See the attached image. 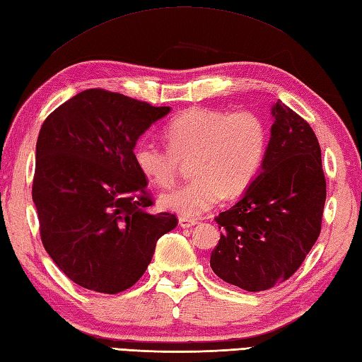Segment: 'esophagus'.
Instances as JSON below:
<instances>
[{"label": "esophagus", "instance_id": "34e87169", "mask_svg": "<svg viewBox=\"0 0 362 362\" xmlns=\"http://www.w3.org/2000/svg\"><path fill=\"white\" fill-rule=\"evenodd\" d=\"M179 225H180V228L187 229V228H192V226H194V225H198V221L192 220V218H185V216H180V218H179Z\"/></svg>", "mask_w": 362, "mask_h": 362}]
</instances>
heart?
I'll return each mask as SVG.
<instances>
[{
    "label": "heart",
    "instance_id": "b5f03b06",
    "mask_svg": "<svg viewBox=\"0 0 362 362\" xmlns=\"http://www.w3.org/2000/svg\"><path fill=\"white\" fill-rule=\"evenodd\" d=\"M168 147L142 139L133 150L134 164L152 185L169 187L182 161L193 158L194 180L160 196V206L185 218H196L226 196H239L252 185L262 166L267 131L248 112L192 107L164 128Z\"/></svg>",
    "mask_w": 362,
    "mask_h": 362
}]
</instances>
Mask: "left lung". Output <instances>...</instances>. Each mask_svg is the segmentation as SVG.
I'll list each match as a JSON object with an SVG mask.
<instances>
[{
  "instance_id": "1",
  "label": "left lung",
  "mask_w": 362,
  "mask_h": 362,
  "mask_svg": "<svg viewBox=\"0 0 362 362\" xmlns=\"http://www.w3.org/2000/svg\"><path fill=\"white\" fill-rule=\"evenodd\" d=\"M271 114L261 173L215 218L223 233L210 255L221 280L253 293L298 271L318 239L326 201L321 148L310 124L281 101Z\"/></svg>"
}]
</instances>
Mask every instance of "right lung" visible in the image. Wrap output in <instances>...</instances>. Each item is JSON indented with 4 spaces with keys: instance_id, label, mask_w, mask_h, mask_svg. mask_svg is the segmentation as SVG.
I'll return each instance as SVG.
<instances>
[{
    "instance_id": "right-lung-1",
    "label": "right lung",
    "mask_w": 362,
    "mask_h": 362,
    "mask_svg": "<svg viewBox=\"0 0 362 362\" xmlns=\"http://www.w3.org/2000/svg\"><path fill=\"white\" fill-rule=\"evenodd\" d=\"M170 107L101 88L85 90L42 123L33 180L45 252L74 284L117 294L139 280L156 240L177 226L152 214L136 142Z\"/></svg>"
}]
</instances>
